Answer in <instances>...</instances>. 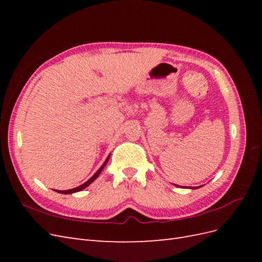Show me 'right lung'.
Listing matches in <instances>:
<instances>
[{"label": "right lung", "instance_id": "right-lung-1", "mask_svg": "<svg viewBox=\"0 0 262 262\" xmlns=\"http://www.w3.org/2000/svg\"><path fill=\"white\" fill-rule=\"evenodd\" d=\"M109 157L110 156H108L107 157V160L105 161V163L104 164H102L101 165V167L96 171V172H95L94 173V175L89 179V180H87L86 182H84V184L83 185H81V186H78V187H76V188H73V189H69V190H57V191L58 192H60V193H63V194H69V193H73V192H77V191H81V190H83V189H85L87 186H90L91 184H92V182L95 180V179H96L98 176H99V173L101 172V170L102 169H104V167H105V166H106V164H107V162H108V160H109Z\"/></svg>", "mask_w": 262, "mask_h": 262}]
</instances>
